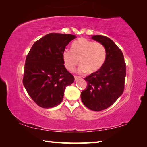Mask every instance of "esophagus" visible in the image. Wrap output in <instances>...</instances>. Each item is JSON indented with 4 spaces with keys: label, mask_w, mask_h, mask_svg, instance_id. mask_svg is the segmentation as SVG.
Segmentation results:
<instances>
[{
    "label": "esophagus",
    "mask_w": 147,
    "mask_h": 147,
    "mask_svg": "<svg viewBox=\"0 0 147 147\" xmlns=\"http://www.w3.org/2000/svg\"><path fill=\"white\" fill-rule=\"evenodd\" d=\"M80 78H81V77H80L78 76H74V80H75L76 81L78 80V79H80Z\"/></svg>",
    "instance_id": "34e87169"
}]
</instances>
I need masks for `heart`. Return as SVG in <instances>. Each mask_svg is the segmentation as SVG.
Instances as JSON below:
<instances>
[{"mask_svg": "<svg viewBox=\"0 0 147 147\" xmlns=\"http://www.w3.org/2000/svg\"><path fill=\"white\" fill-rule=\"evenodd\" d=\"M72 49L63 52V59L67 69L73 71L80 63L79 71L94 73L100 70L105 63L106 49L103 44L81 38L72 44Z\"/></svg>", "mask_w": 147, "mask_h": 147, "instance_id": "b5f03b06", "label": "heart"}]
</instances>
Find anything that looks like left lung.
Here are the masks:
<instances>
[{
    "label": "left lung",
    "instance_id": "8db88e82",
    "mask_svg": "<svg viewBox=\"0 0 147 147\" xmlns=\"http://www.w3.org/2000/svg\"><path fill=\"white\" fill-rule=\"evenodd\" d=\"M91 39L104 45L106 59L100 70L84 78L88 85L81 99L87 108L99 111L112 105L123 94L126 67L121 50L111 39L100 35Z\"/></svg>",
    "mask_w": 147,
    "mask_h": 147
}]
</instances>
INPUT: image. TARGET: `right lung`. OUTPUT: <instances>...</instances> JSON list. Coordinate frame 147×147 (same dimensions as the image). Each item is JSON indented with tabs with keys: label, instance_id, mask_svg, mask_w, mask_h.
Segmentation results:
<instances>
[{
	"label": "right lung",
	"instance_id": "add662e5",
	"mask_svg": "<svg viewBox=\"0 0 147 147\" xmlns=\"http://www.w3.org/2000/svg\"><path fill=\"white\" fill-rule=\"evenodd\" d=\"M76 38L71 34L51 33L35 42L27 54L23 83L39 106L51 108L60 104L67 86L74 82L64 66L63 52Z\"/></svg>",
	"mask_w": 147,
	"mask_h": 147
}]
</instances>
